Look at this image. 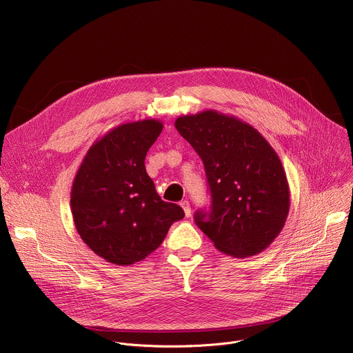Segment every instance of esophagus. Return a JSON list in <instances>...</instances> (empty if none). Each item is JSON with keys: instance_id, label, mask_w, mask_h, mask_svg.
Returning <instances> with one entry per match:
<instances>
[{"instance_id": "34e87169", "label": "esophagus", "mask_w": 353, "mask_h": 353, "mask_svg": "<svg viewBox=\"0 0 353 353\" xmlns=\"http://www.w3.org/2000/svg\"><path fill=\"white\" fill-rule=\"evenodd\" d=\"M180 205H181V208L184 210V214H185V216H187V218H190V216H191V207H190V203H188V201H187V199L181 201Z\"/></svg>"}]
</instances>
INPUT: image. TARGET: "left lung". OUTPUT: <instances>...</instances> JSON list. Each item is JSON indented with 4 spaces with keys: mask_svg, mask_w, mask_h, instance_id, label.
<instances>
[{
    "mask_svg": "<svg viewBox=\"0 0 353 353\" xmlns=\"http://www.w3.org/2000/svg\"><path fill=\"white\" fill-rule=\"evenodd\" d=\"M180 135L204 162L211 214L195 222L222 253L257 256L278 237L290 208L285 169L270 142L248 123L216 110L176 119Z\"/></svg>",
    "mask_w": 353,
    "mask_h": 353,
    "instance_id": "8db88e82",
    "label": "left lung"
}]
</instances>
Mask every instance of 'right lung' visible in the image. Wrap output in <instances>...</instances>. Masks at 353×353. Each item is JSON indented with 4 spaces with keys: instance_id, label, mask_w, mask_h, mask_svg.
<instances>
[{
    "instance_id": "obj_1",
    "label": "right lung",
    "mask_w": 353,
    "mask_h": 353,
    "mask_svg": "<svg viewBox=\"0 0 353 353\" xmlns=\"http://www.w3.org/2000/svg\"><path fill=\"white\" fill-rule=\"evenodd\" d=\"M163 130L157 119L120 124L97 138L83 157L71 188L77 232L99 257L114 265L146 259L184 218L165 203L145 170V157Z\"/></svg>"
}]
</instances>
